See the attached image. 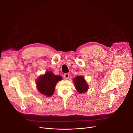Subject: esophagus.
Wrapping results in <instances>:
<instances>
[{"label":"esophagus","instance_id":"34e87169","mask_svg":"<svg viewBox=\"0 0 133 133\" xmlns=\"http://www.w3.org/2000/svg\"><path fill=\"white\" fill-rule=\"evenodd\" d=\"M69 76V74L68 73H66V74H64V77H65V78H67V79L68 78Z\"/></svg>","mask_w":133,"mask_h":133}]
</instances>
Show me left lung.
I'll list each match as a JSON object with an SVG mask.
<instances>
[{"instance_id":"left-lung-1","label":"left lung","mask_w":133,"mask_h":133,"mask_svg":"<svg viewBox=\"0 0 133 133\" xmlns=\"http://www.w3.org/2000/svg\"><path fill=\"white\" fill-rule=\"evenodd\" d=\"M73 82L76 90L78 93L82 94L87 91L88 85L82 76L75 77L73 79Z\"/></svg>"}]
</instances>
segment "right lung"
I'll return each mask as SVG.
<instances>
[{
    "label": "right lung",
    "instance_id": "right-lung-1",
    "mask_svg": "<svg viewBox=\"0 0 133 133\" xmlns=\"http://www.w3.org/2000/svg\"><path fill=\"white\" fill-rule=\"evenodd\" d=\"M61 79V76L55 75L52 71H48L37 79V89L42 95L48 97L52 96L55 92L57 83Z\"/></svg>",
    "mask_w": 133,
    "mask_h": 133
}]
</instances>
